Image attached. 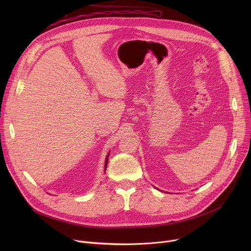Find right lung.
<instances>
[{
    "mask_svg": "<svg viewBox=\"0 0 251 251\" xmlns=\"http://www.w3.org/2000/svg\"><path fill=\"white\" fill-rule=\"evenodd\" d=\"M108 157H109V153L107 154L106 158H105V165H104V172L106 171V168H107V164H108Z\"/></svg>",
    "mask_w": 251,
    "mask_h": 251,
    "instance_id": "1",
    "label": "right lung"
}]
</instances>
